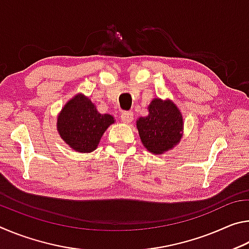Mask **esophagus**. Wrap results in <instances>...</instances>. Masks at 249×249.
I'll return each instance as SVG.
<instances>
[{
	"label": "esophagus",
	"instance_id": "obj_1",
	"mask_svg": "<svg viewBox=\"0 0 249 249\" xmlns=\"http://www.w3.org/2000/svg\"><path fill=\"white\" fill-rule=\"evenodd\" d=\"M121 121L124 124H129L133 121V113L132 112H123L121 114Z\"/></svg>",
	"mask_w": 249,
	"mask_h": 249
}]
</instances>
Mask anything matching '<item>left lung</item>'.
<instances>
[{
	"instance_id": "8db88e82",
	"label": "left lung",
	"mask_w": 249,
	"mask_h": 249,
	"mask_svg": "<svg viewBox=\"0 0 249 249\" xmlns=\"http://www.w3.org/2000/svg\"><path fill=\"white\" fill-rule=\"evenodd\" d=\"M183 116L170 99L155 98L148 105V115L136 120L142 146L154 155L174 149L183 136Z\"/></svg>"
}]
</instances>
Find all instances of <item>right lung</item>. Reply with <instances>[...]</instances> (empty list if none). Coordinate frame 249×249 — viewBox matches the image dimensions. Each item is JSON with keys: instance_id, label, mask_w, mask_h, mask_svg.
Here are the masks:
<instances>
[{"instance_id": "obj_1", "label": "right lung", "mask_w": 249, "mask_h": 249, "mask_svg": "<svg viewBox=\"0 0 249 249\" xmlns=\"http://www.w3.org/2000/svg\"><path fill=\"white\" fill-rule=\"evenodd\" d=\"M114 123V117L101 114L89 96L78 93L58 113L57 130L71 149L88 154L98 148L104 132Z\"/></svg>"}]
</instances>
